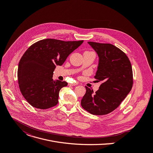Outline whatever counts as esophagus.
I'll list each match as a JSON object with an SVG mask.
<instances>
[{"label": "esophagus", "instance_id": "esophagus-1", "mask_svg": "<svg viewBox=\"0 0 153 153\" xmlns=\"http://www.w3.org/2000/svg\"><path fill=\"white\" fill-rule=\"evenodd\" d=\"M68 85H69V86H75V85H77V83H75V82L69 83V84H68Z\"/></svg>", "mask_w": 153, "mask_h": 153}]
</instances>
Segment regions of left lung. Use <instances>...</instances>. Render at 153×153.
<instances>
[{"label":"left lung","instance_id":"left-lung-1","mask_svg":"<svg viewBox=\"0 0 153 153\" xmlns=\"http://www.w3.org/2000/svg\"><path fill=\"white\" fill-rule=\"evenodd\" d=\"M88 43L99 56L94 78L102 84L95 93L85 86L87 91L81 100V105L91 114L107 115L121 104L132 89L131 63L126 53L112 44L92 41Z\"/></svg>","mask_w":153,"mask_h":153}]
</instances>
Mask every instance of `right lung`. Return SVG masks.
<instances>
[{
    "instance_id": "right-lung-1",
    "label": "right lung",
    "mask_w": 153,
    "mask_h": 153,
    "mask_svg": "<svg viewBox=\"0 0 153 153\" xmlns=\"http://www.w3.org/2000/svg\"><path fill=\"white\" fill-rule=\"evenodd\" d=\"M83 42L48 38L37 41L25 52L18 65V84L24 98L32 106L47 109L58 104L60 90L68 83L53 80L54 69Z\"/></svg>"
}]
</instances>
